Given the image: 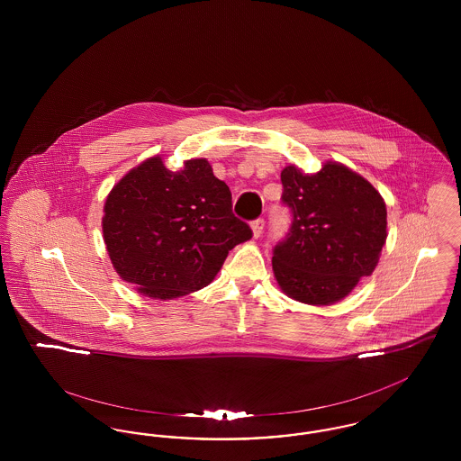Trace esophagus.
<instances>
[{
    "label": "esophagus",
    "mask_w": 461,
    "mask_h": 461,
    "mask_svg": "<svg viewBox=\"0 0 461 461\" xmlns=\"http://www.w3.org/2000/svg\"><path fill=\"white\" fill-rule=\"evenodd\" d=\"M252 233H254V239H259L263 235L264 231V220L263 218H258V220L252 221Z\"/></svg>",
    "instance_id": "1"
}]
</instances>
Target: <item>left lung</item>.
<instances>
[{
	"label": "left lung",
	"instance_id": "obj_1",
	"mask_svg": "<svg viewBox=\"0 0 461 461\" xmlns=\"http://www.w3.org/2000/svg\"><path fill=\"white\" fill-rule=\"evenodd\" d=\"M282 202L292 212L273 249V271L288 297L329 306L370 276L387 239L385 202L349 167L329 162L316 175L288 166Z\"/></svg>",
	"mask_w": 461,
	"mask_h": 461
}]
</instances>
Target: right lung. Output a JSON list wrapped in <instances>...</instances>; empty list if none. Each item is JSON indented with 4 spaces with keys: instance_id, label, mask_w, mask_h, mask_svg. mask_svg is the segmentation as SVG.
I'll use <instances>...</instances> for the list:
<instances>
[{
    "instance_id": "add662e5",
    "label": "right lung",
    "mask_w": 461,
    "mask_h": 461,
    "mask_svg": "<svg viewBox=\"0 0 461 461\" xmlns=\"http://www.w3.org/2000/svg\"><path fill=\"white\" fill-rule=\"evenodd\" d=\"M231 192L205 158L169 171L160 157L131 169L109 194L104 240L119 276L154 299L209 285L228 252L252 237Z\"/></svg>"
}]
</instances>
